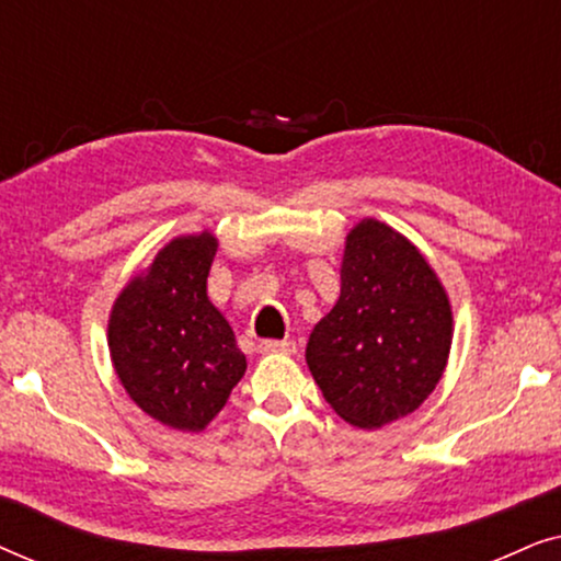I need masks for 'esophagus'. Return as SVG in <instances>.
I'll list each match as a JSON object with an SVG mask.
<instances>
[{"label":"esophagus","instance_id":"1","mask_svg":"<svg viewBox=\"0 0 561 561\" xmlns=\"http://www.w3.org/2000/svg\"><path fill=\"white\" fill-rule=\"evenodd\" d=\"M257 350L263 352V355H294L296 352V342L294 340H263L257 344Z\"/></svg>","mask_w":561,"mask_h":561}]
</instances>
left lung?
Instances as JSON below:
<instances>
[{
	"label": "left lung",
	"mask_w": 561,
	"mask_h": 561,
	"mask_svg": "<svg viewBox=\"0 0 561 561\" xmlns=\"http://www.w3.org/2000/svg\"><path fill=\"white\" fill-rule=\"evenodd\" d=\"M451 309L424 255L378 219L347 234L340 301L313 327L306 363L324 401L352 426L416 411L439 382Z\"/></svg>",
	"instance_id": "obj_1"
}]
</instances>
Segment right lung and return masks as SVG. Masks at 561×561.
<instances>
[{"instance_id": "add662e5", "label": "right lung", "mask_w": 561, "mask_h": 561, "mask_svg": "<svg viewBox=\"0 0 561 561\" xmlns=\"http://www.w3.org/2000/svg\"><path fill=\"white\" fill-rule=\"evenodd\" d=\"M214 234L179 237L114 301L110 352L140 409L179 432H202L248 370L229 321L206 296Z\"/></svg>"}]
</instances>
